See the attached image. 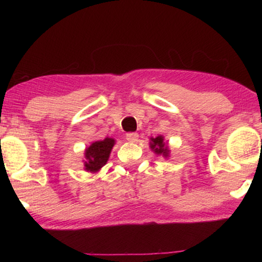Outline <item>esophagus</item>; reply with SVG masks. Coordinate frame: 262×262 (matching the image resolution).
Here are the masks:
<instances>
[{
    "label": "esophagus",
    "instance_id": "1",
    "mask_svg": "<svg viewBox=\"0 0 262 262\" xmlns=\"http://www.w3.org/2000/svg\"><path fill=\"white\" fill-rule=\"evenodd\" d=\"M126 140L129 142H136L139 140V134H137V133H127Z\"/></svg>",
    "mask_w": 262,
    "mask_h": 262
}]
</instances>
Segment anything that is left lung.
Here are the masks:
<instances>
[{
	"label": "left lung",
	"instance_id": "obj_1",
	"mask_svg": "<svg viewBox=\"0 0 262 262\" xmlns=\"http://www.w3.org/2000/svg\"><path fill=\"white\" fill-rule=\"evenodd\" d=\"M150 148H151L152 151L157 155H162L164 157H168V154H170V150H168L167 143L164 141L163 136H157V137H151L150 139Z\"/></svg>",
	"mask_w": 262,
	"mask_h": 262
}]
</instances>
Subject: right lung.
Listing matches in <instances>:
<instances>
[{
  "instance_id": "1",
  "label": "right lung",
  "mask_w": 262,
  "mask_h": 262,
  "mask_svg": "<svg viewBox=\"0 0 262 262\" xmlns=\"http://www.w3.org/2000/svg\"><path fill=\"white\" fill-rule=\"evenodd\" d=\"M115 144V140L106 137L103 141H96L84 152V170L89 172H98L108 161L111 150Z\"/></svg>"
}]
</instances>
